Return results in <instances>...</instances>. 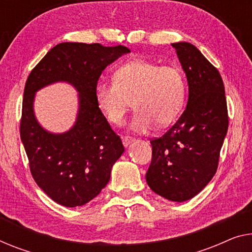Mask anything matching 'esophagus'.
<instances>
[{
	"label": "esophagus",
	"instance_id": "esophagus-1",
	"mask_svg": "<svg viewBox=\"0 0 252 252\" xmlns=\"http://www.w3.org/2000/svg\"><path fill=\"white\" fill-rule=\"evenodd\" d=\"M132 141H133V138L132 137H129V136L122 137V142H123V145L126 146V147H127V145H129L130 142H132Z\"/></svg>",
	"mask_w": 252,
	"mask_h": 252
}]
</instances>
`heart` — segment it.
<instances>
[{
    "label": "heart",
    "mask_w": 252,
    "mask_h": 252,
    "mask_svg": "<svg viewBox=\"0 0 252 252\" xmlns=\"http://www.w3.org/2000/svg\"><path fill=\"white\" fill-rule=\"evenodd\" d=\"M186 92V78L180 67L133 59L115 70L113 82L97 84L95 98L105 119L114 126L122 125L133 100L137 111L131 129L145 133L155 125L170 126L178 118Z\"/></svg>",
    "instance_id": "b5f03b06"
}]
</instances>
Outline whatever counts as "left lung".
<instances>
[{"label": "left lung", "mask_w": 252, "mask_h": 252, "mask_svg": "<svg viewBox=\"0 0 252 252\" xmlns=\"http://www.w3.org/2000/svg\"><path fill=\"white\" fill-rule=\"evenodd\" d=\"M172 46L186 72L189 99L175 125L150 140L153 156L146 181L159 196L182 202L200 192L215 175L228 115L219 70L192 44Z\"/></svg>", "instance_id": "obj_1"}]
</instances>
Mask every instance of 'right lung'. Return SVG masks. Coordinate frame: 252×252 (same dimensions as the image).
<instances>
[{"label":"right lung","instance_id":"add662e5","mask_svg":"<svg viewBox=\"0 0 252 252\" xmlns=\"http://www.w3.org/2000/svg\"><path fill=\"white\" fill-rule=\"evenodd\" d=\"M129 52L122 45L61 43L40 60L26 81L21 141L37 186L60 205L77 207L99 194L125 152L121 138L97 106L95 88L105 67ZM56 81L70 82L79 93L76 125L60 135L45 131L32 110L36 90Z\"/></svg>","mask_w":252,"mask_h":252}]
</instances>
